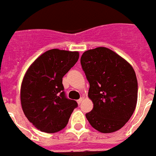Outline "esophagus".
I'll use <instances>...</instances> for the list:
<instances>
[{"mask_svg": "<svg viewBox=\"0 0 156 156\" xmlns=\"http://www.w3.org/2000/svg\"><path fill=\"white\" fill-rule=\"evenodd\" d=\"M82 100H83V99H82V98H80V99H79V100H77V103H78V104H79V105H80V103H81V102H82Z\"/></svg>", "mask_w": 156, "mask_h": 156, "instance_id": "obj_1", "label": "esophagus"}]
</instances>
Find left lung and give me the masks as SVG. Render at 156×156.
Returning <instances> with one entry per match:
<instances>
[{"instance_id": "obj_1", "label": "left lung", "mask_w": 156, "mask_h": 156, "mask_svg": "<svg viewBox=\"0 0 156 156\" xmlns=\"http://www.w3.org/2000/svg\"><path fill=\"white\" fill-rule=\"evenodd\" d=\"M81 68L89 82L94 108L86 114L89 124L102 133L121 129L134 112L137 80L129 62L105 47L85 51Z\"/></svg>"}]
</instances>
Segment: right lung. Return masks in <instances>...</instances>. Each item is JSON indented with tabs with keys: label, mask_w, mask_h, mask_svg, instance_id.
Masks as SVG:
<instances>
[{
	"label": "right lung",
	"mask_w": 156,
	"mask_h": 156,
	"mask_svg": "<svg viewBox=\"0 0 156 156\" xmlns=\"http://www.w3.org/2000/svg\"><path fill=\"white\" fill-rule=\"evenodd\" d=\"M78 58L77 51L50 50L37 58L24 76L22 109L27 119L43 132L63 129L78 106L76 100L67 98L62 85V77Z\"/></svg>",
	"instance_id": "obj_1"
}]
</instances>
